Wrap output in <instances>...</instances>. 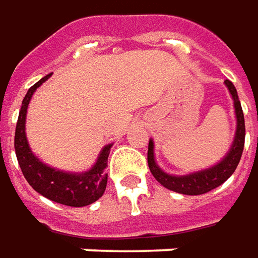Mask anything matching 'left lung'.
<instances>
[{"mask_svg":"<svg viewBox=\"0 0 258 258\" xmlns=\"http://www.w3.org/2000/svg\"><path fill=\"white\" fill-rule=\"evenodd\" d=\"M224 84L227 85L228 91L233 97V101H234L237 128H235L233 144L230 147L226 157L220 163L210 167V168H206V170L196 171V173L185 174V175H171V174L163 171L157 165L156 158H154V143H153V140H150L148 153H147L148 167H150L151 174L154 175V178L161 185H164L165 188L175 191V192H180V194H187V196H200V194L209 192V191L214 190L218 185H221L235 171L237 165L240 163L241 154H243V148H244V114H243V110H241V104H240L237 90H235L233 83L226 80Z\"/></svg>","mask_w":258,"mask_h":258,"instance_id":"1","label":"left lung"}]
</instances>
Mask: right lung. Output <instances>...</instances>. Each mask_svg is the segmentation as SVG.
<instances>
[{"label": "right lung", "instance_id": "obj_1", "mask_svg": "<svg viewBox=\"0 0 258 258\" xmlns=\"http://www.w3.org/2000/svg\"><path fill=\"white\" fill-rule=\"evenodd\" d=\"M49 76H45L38 83H35L24 97L21 111L15 127V138H14L15 154L25 180L37 192L47 197L48 200L64 206L84 207L88 204H93L94 201L102 197L107 187L105 167L112 144H108L102 148L95 164L84 173H67V171L55 170L49 165L44 164L41 160H38V157L34 156L25 136L27 108L31 101L32 94L35 93V90L44 81L48 80Z\"/></svg>", "mask_w": 258, "mask_h": 258}]
</instances>
